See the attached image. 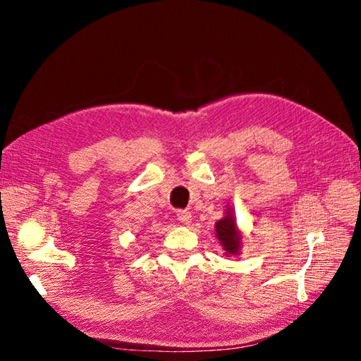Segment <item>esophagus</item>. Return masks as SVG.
<instances>
[{
	"mask_svg": "<svg viewBox=\"0 0 361 361\" xmlns=\"http://www.w3.org/2000/svg\"><path fill=\"white\" fill-rule=\"evenodd\" d=\"M178 220L182 224H190L192 221V215L190 211H178Z\"/></svg>",
	"mask_w": 361,
	"mask_h": 361,
	"instance_id": "esophagus-1",
	"label": "esophagus"
}]
</instances>
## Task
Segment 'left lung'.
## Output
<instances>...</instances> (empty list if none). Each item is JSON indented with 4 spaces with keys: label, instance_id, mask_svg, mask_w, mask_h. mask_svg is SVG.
Instances as JSON below:
<instances>
[{
    "label": "left lung",
    "instance_id": "left-lung-1",
    "mask_svg": "<svg viewBox=\"0 0 361 361\" xmlns=\"http://www.w3.org/2000/svg\"><path fill=\"white\" fill-rule=\"evenodd\" d=\"M215 236L220 241L226 256H238L243 248V232L238 227L232 206H226L224 216L215 223Z\"/></svg>",
    "mask_w": 361,
    "mask_h": 361
}]
</instances>
